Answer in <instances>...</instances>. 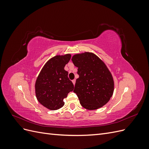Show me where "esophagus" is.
Masks as SVG:
<instances>
[{"mask_svg":"<svg viewBox=\"0 0 149 149\" xmlns=\"http://www.w3.org/2000/svg\"><path fill=\"white\" fill-rule=\"evenodd\" d=\"M72 82H73V84L74 85V84H75V83H76V79H73V80H72Z\"/></svg>","mask_w":149,"mask_h":149,"instance_id":"esophagus-1","label":"esophagus"}]
</instances>
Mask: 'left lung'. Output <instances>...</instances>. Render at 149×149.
<instances>
[{"label": "left lung", "instance_id": "8db88e82", "mask_svg": "<svg viewBox=\"0 0 149 149\" xmlns=\"http://www.w3.org/2000/svg\"><path fill=\"white\" fill-rule=\"evenodd\" d=\"M71 60L78 68L79 78L73 92L81 105L86 109L95 110L106 104L113 94L114 82L104 62L89 52L75 54Z\"/></svg>", "mask_w": 149, "mask_h": 149}]
</instances>
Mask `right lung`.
Instances as JSON below:
<instances>
[{"instance_id": "add662e5", "label": "right lung", "mask_w": 149, "mask_h": 149, "mask_svg": "<svg viewBox=\"0 0 149 149\" xmlns=\"http://www.w3.org/2000/svg\"><path fill=\"white\" fill-rule=\"evenodd\" d=\"M71 56V54H65L52 57L45 64L36 79V97L49 110H57L63 106V100L74 89L68 77V73L64 69Z\"/></svg>"}]
</instances>
